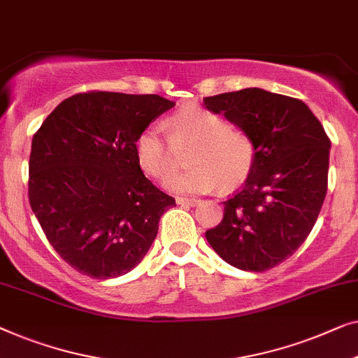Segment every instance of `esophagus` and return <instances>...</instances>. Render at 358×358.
Returning a JSON list of instances; mask_svg holds the SVG:
<instances>
[{
	"instance_id": "esophagus-1",
	"label": "esophagus",
	"mask_w": 358,
	"mask_h": 358,
	"mask_svg": "<svg viewBox=\"0 0 358 358\" xmlns=\"http://www.w3.org/2000/svg\"><path fill=\"white\" fill-rule=\"evenodd\" d=\"M177 204H180V206H196V204H199V199H196V198H183V196H178Z\"/></svg>"
}]
</instances>
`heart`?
<instances>
[{
    "mask_svg": "<svg viewBox=\"0 0 358 358\" xmlns=\"http://www.w3.org/2000/svg\"><path fill=\"white\" fill-rule=\"evenodd\" d=\"M173 148L189 145L185 172L165 180V186L177 193H204L219 185L231 191L253 172L256 148L243 131L230 127L229 120L213 110L186 107L167 122ZM159 129L145 128L134 141V154L141 170L152 178H164L175 165L173 150Z\"/></svg>",
    "mask_w": 358,
    "mask_h": 358,
    "instance_id": "b5f03b06",
    "label": "heart"
}]
</instances>
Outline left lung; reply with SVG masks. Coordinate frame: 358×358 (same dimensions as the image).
Wrapping results in <instances>:
<instances>
[{
  "label": "left lung",
  "instance_id": "8db88e82",
  "mask_svg": "<svg viewBox=\"0 0 358 358\" xmlns=\"http://www.w3.org/2000/svg\"><path fill=\"white\" fill-rule=\"evenodd\" d=\"M204 105L253 139L256 164L206 238L224 261L263 273L289 258L318 219L328 191L331 141L299 99L250 87Z\"/></svg>",
  "mask_w": 358,
  "mask_h": 358
}]
</instances>
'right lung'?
I'll return each instance as SVG.
<instances>
[{"label":"right lung","mask_w":358,"mask_h":358,"mask_svg":"<svg viewBox=\"0 0 358 358\" xmlns=\"http://www.w3.org/2000/svg\"><path fill=\"white\" fill-rule=\"evenodd\" d=\"M173 105L155 94L92 90L63 100L34 134L30 208L78 273L118 278L149 251L175 199L144 177L134 141Z\"/></svg>","instance_id":"right-lung-1"}]
</instances>
